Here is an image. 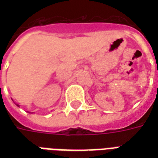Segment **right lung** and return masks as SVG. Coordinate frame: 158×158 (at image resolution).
<instances>
[{"label":"right lung","instance_id":"1","mask_svg":"<svg viewBox=\"0 0 158 158\" xmlns=\"http://www.w3.org/2000/svg\"><path fill=\"white\" fill-rule=\"evenodd\" d=\"M17 106H19V105H17Z\"/></svg>","mask_w":158,"mask_h":158}]
</instances>
